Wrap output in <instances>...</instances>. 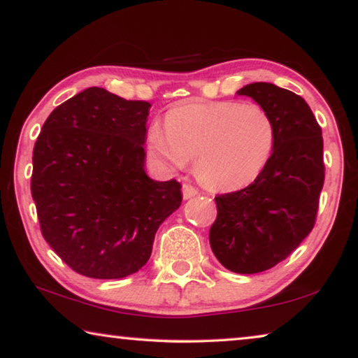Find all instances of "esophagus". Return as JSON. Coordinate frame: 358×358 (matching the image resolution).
<instances>
[{
	"mask_svg": "<svg viewBox=\"0 0 358 358\" xmlns=\"http://www.w3.org/2000/svg\"><path fill=\"white\" fill-rule=\"evenodd\" d=\"M197 194H199V191L192 185H189V183L183 185V197L185 199H191L194 196H197Z\"/></svg>",
	"mask_w": 358,
	"mask_h": 358,
	"instance_id": "34e87169",
	"label": "esophagus"
}]
</instances>
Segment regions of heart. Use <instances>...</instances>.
Here are the masks:
<instances>
[{
  "instance_id": "heart-1",
  "label": "heart",
  "mask_w": 358,
  "mask_h": 358,
  "mask_svg": "<svg viewBox=\"0 0 358 358\" xmlns=\"http://www.w3.org/2000/svg\"><path fill=\"white\" fill-rule=\"evenodd\" d=\"M164 129H150V148L178 169L196 161L197 178L220 191L251 185L268 164L276 143L271 115L257 104L235 101L173 108Z\"/></svg>"
}]
</instances>
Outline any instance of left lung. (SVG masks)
I'll list each match as a JSON object with an SVG mask.
<instances>
[{
  "label": "left lung",
  "instance_id": "8db88e82",
  "mask_svg": "<svg viewBox=\"0 0 358 358\" xmlns=\"http://www.w3.org/2000/svg\"><path fill=\"white\" fill-rule=\"evenodd\" d=\"M237 94L250 96L271 115L276 143L250 186L215 197L210 246L227 270L251 275L280 264L313 230L325 178L324 141L301 96L265 82L246 85Z\"/></svg>",
  "mask_w": 358,
  "mask_h": 358
}]
</instances>
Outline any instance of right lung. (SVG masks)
Masks as SVG:
<instances>
[{
    "mask_svg": "<svg viewBox=\"0 0 358 358\" xmlns=\"http://www.w3.org/2000/svg\"><path fill=\"white\" fill-rule=\"evenodd\" d=\"M150 107L87 88L48 115L34 143L42 237L83 276L118 280L141 270L157 227L181 203L177 180L145 173Z\"/></svg>",
    "mask_w": 358,
    "mask_h": 358,
    "instance_id": "obj_1",
    "label": "right lung"
}]
</instances>
